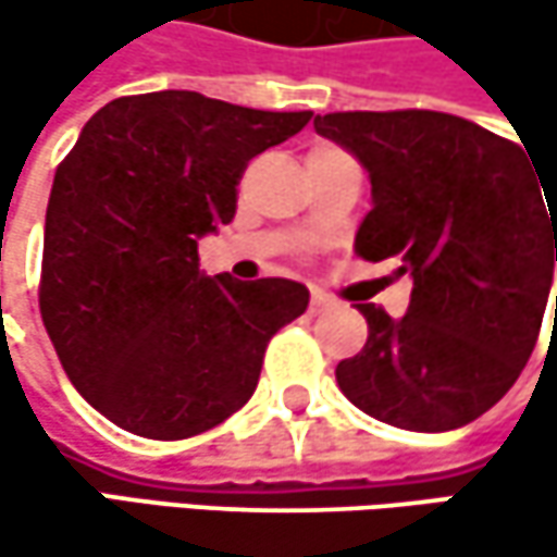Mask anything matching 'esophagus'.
Returning a JSON list of instances; mask_svg holds the SVG:
<instances>
[{"label": "esophagus", "mask_w": 557, "mask_h": 557, "mask_svg": "<svg viewBox=\"0 0 557 557\" xmlns=\"http://www.w3.org/2000/svg\"><path fill=\"white\" fill-rule=\"evenodd\" d=\"M332 306V296H325L322 289H312V299H309V315H319Z\"/></svg>", "instance_id": "esophagus-1"}]
</instances>
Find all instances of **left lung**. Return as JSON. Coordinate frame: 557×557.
I'll return each mask as SVG.
<instances>
[{"label":"left lung","mask_w":557,"mask_h":557,"mask_svg":"<svg viewBox=\"0 0 557 557\" xmlns=\"http://www.w3.org/2000/svg\"><path fill=\"white\" fill-rule=\"evenodd\" d=\"M312 125L371 176L355 251L412 280L403 319L358 306L368 342L335 368L338 387L396 429L474 422L535 348L555 277L557 189L525 145L448 112H332Z\"/></svg>","instance_id":"left-lung-1"}]
</instances>
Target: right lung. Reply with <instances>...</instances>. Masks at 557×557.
I'll list each match as a JSON object with an SVG mask.
<instances>
[{
	"mask_svg": "<svg viewBox=\"0 0 557 557\" xmlns=\"http://www.w3.org/2000/svg\"><path fill=\"white\" fill-rule=\"evenodd\" d=\"M309 119L189 89L122 96L57 168L41 319L73 387L119 429L173 442L225 422L306 312L296 280L206 277L199 238L235 219L248 161Z\"/></svg>",
	"mask_w": 557,
	"mask_h": 557,
	"instance_id": "obj_1",
	"label": "right lung"
}]
</instances>
